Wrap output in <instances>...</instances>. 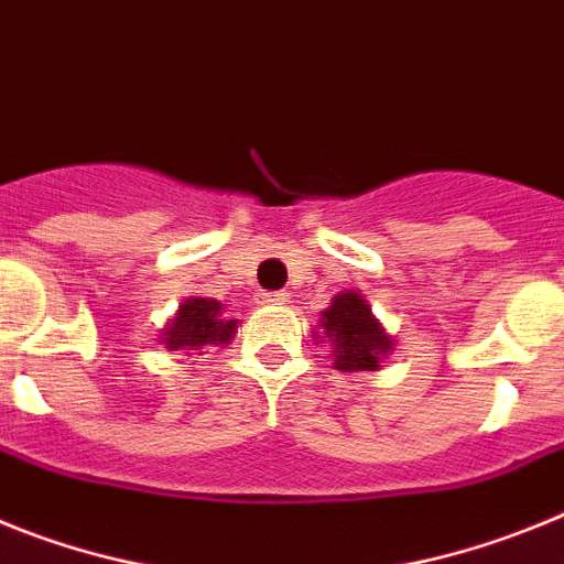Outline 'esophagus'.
<instances>
[{
  "label": "esophagus",
  "instance_id": "34e87169",
  "mask_svg": "<svg viewBox=\"0 0 564 564\" xmlns=\"http://www.w3.org/2000/svg\"><path fill=\"white\" fill-rule=\"evenodd\" d=\"M288 302H291V296H288V293H282V291H276V293H262V305L282 307V305H288Z\"/></svg>",
  "mask_w": 564,
  "mask_h": 564
}]
</instances>
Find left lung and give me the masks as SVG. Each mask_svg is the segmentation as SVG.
Listing matches in <instances>:
<instances>
[{
	"instance_id": "left-lung-1",
	"label": "left lung",
	"mask_w": 564,
	"mask_h": 564,
	"mask_svg": "<svg viewBox=\"0 0 564 564\" xmlns=\"http://www.w3.org/2000/svg\"><path fill=\"white\" fill-rule=\"evenodd\" d=\"M318 344H327L333 370L376 372L395 350V338L378 322L372 305L358 291H341L330 299V307L318 316Z\"/></svg>"
}]
</instances>
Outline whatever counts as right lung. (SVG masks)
<instances>
[{
  "mask_svg": "<svg viewBox=\"0 0 564 564\" xmlns=\"http://www.w3.org/2000/svg\"><path fill=\"white\" fill-rule=\"evenodd\" d=\"M237 325V318L223 316V302L217 299L188 296L161 330V344H166V350H200L206 344L226 347Z\"/></svg>",
  "mask_w": 564,
  "mask_h": 564,
  "instance_id": "obj_1",
  "label": "right lung"
}]
</instances>
